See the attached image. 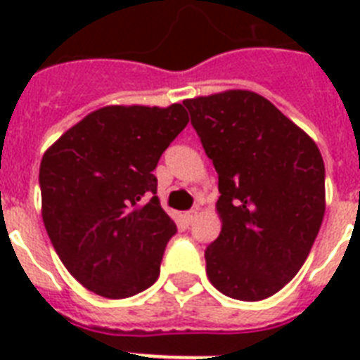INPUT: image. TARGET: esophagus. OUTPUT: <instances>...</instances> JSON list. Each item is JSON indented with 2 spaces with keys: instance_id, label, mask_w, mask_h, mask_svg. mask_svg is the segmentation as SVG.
Segmentation results:
<instances>
[{
  "instance_id": "1",
  "label": "esophagus",
  "mask_w": 360,
  "mask_h": 360,
  "mask_svg": "<svg viewBox=\"0 0 360 360\" xmlns=\"http://www.w3.org/2000/svg\"><path fill=\"white\" fill-rule=\"evenodd\" d=\"M196 217H198V209H191V211H186V213L183 214V219H185L186 224H192Z\"/></svg>"
}]
</instances>
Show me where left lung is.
Segmentation results:
<instances>
[{"label": "left lung", "instance_id": "left-lung-1", "mask_svg": "<svg viewBox=\"0 0 360 360\" xmlns=\"http://www.w3.org/2000/svg\"><path fill=\"white\" fill-rule=\"evenodd\" d=\"M183 104L219 174L222 231L205 248L209 280L231 299H267L299 273L318 237L321 153L257 93L233 89Z\"/></svg>", "mask_w": 360, "mask_h": 360}]
</instances>
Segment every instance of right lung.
<instances>
[{"instance_id":"right-lung-1","label":"right lung","mask_w":360,"mask_h":360,"mask_svg":"<svg viewBox=\"0 0 360 360\" xmlns=\"http://www.w3.org/2000/svg\"><path fill=\"white\" fill-rule=\"evenodd\" d=\"M188 123L168 108L106 106L42 157V220L59 259L89 291L127 299L155 284L177 226L160 207L158 158Z\"/></svg>"}]
</instances>
